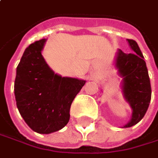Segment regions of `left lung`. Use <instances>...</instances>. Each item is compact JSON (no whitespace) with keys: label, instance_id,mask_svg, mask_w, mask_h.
Here are the masks:
<instances>
[{"label":"left lung","instance_id":"left-lung-1","mask_svg":"<svg viewBox=\"0 0 158 158\" xmlns=\"http://www.w3.org/2000/svg\"><path fill=\"white\" fill-rule=\"evenodd\" d=\"M128 41L133 52L125 53L118 50L116 62V66L123 77L124 96L132 108L131 119L124 128L137 124L144 117L152 94L150 77L143 55L135 40L128 39Z\"/></svg>","mask_w":158,"mask_h":158}]
</instances>
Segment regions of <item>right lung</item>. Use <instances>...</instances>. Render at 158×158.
Wrapping results in <instances>:
<instances>
[{"mask_svg":"<svg viewBox=\"0 0 158 158\" xmlns=\"http://www.w3.org/2000/svg\"><path fill=\"white\" fill-rule=\"evenodd\" d=\"M46 40L30 44L16 68L15 96L20 115L38 133L48 134L69 121L70 106L86 81L53 73L41 55Z\"/></svg>","mask_w":158,"mask_h":158,"instance_id":"obj_1","label":"right lung"}]
</instances>
